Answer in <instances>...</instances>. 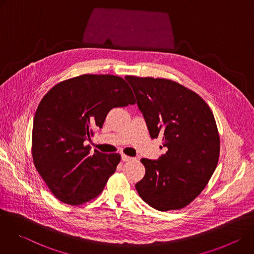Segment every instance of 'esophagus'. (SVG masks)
<instances>
[{
	"label": "esophagus",
	"mask_w": 254,
	"mask_h": 254,
	"mask_svg": "<svg viewBox=\"0 0 254 254\" xmlns=\"http://www.w3.org/2000/svg\"><path fill=\"white\" fill-rule=\"evenodd\" d=\"M131 160H133V158H131V157H129V156H127V155H122V161L123 162H127V161H131Z\"/></svg>",
	"instance_id": "34e87169"
}]
</instances>
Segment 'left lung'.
Segmentation results:
<instances>
[{
	"label": "left lung",
	"instance_id": "1",
	"mask_svg": "<svg viewBox=\"0 0 254 254\" xmlns=\"http://www.w3.org/2000/svg\"><path fill=\"white\" fill-rule=\"evenodd\" d=\"M152 138L163 137L166 154L141 159L140 198L159 211L189 205L208 184L220 154V138L209 105L196 92L165 78L126 76Z\"/></svg>",
	"mask_w": 254,
	"mask_h": 254
}]
</instances>
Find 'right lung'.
I'll return each mask as SVG.
<instances>
[{
  "label": "right lung",
  "mask_w": 254,
  "mask_h": 254,
  "mask_svg": "<svg viewBox=\"0 0 254 254\" xmlns=\"http://www.w3.org/2000/svg\"><path fill=\"white\" fill-rule=\"evenodd\" d=\"M122 77L83 74L54 85L40 101L32 131L34 165L53 195L78 206L97 197L116 172L120 154H103L89 146L115 107L134 104Z\"/></svg>",
  "instance_id": "right-lung-1"
}]
</instances>
